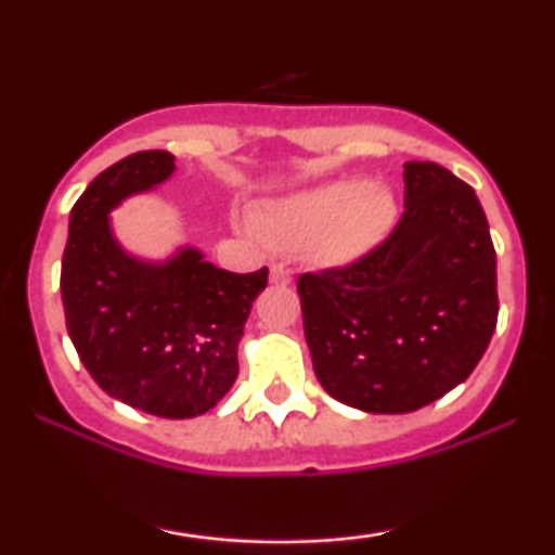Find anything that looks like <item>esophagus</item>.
<instances>
[{"label":"esophagus","instance_id":"obj_1","mask_svg":"<svg viewBox=\"0 0 555 555\" xmlns=\"http://www.w3.org/2000/svg\"><path fill=\"white\" fill-rule=\"evenodd\" d=\"M292 269L286 263H271V284H289Z\"/></svg>","mask_w":555,"mask_h":555}]
</instances>
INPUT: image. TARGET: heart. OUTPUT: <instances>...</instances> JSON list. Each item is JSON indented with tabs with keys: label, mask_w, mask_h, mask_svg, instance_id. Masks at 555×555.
<instances>
[{
	"label": "heart",
	"mask_w": 555,
	"mask_h": 555,
	"mask_svg": "<svg viewBox=\"0 0 555 555\" xmlns=\"http://www.w3.org/2000/svg\"><path fill=\"white\" fill-rule=\"evenodd\" d=\"M397 216L388 190L360 177L282 197L258 211V229L273 245L305 250L318 263H349L386 237Z\"/></svg>",
	"instance_id": "heart-1"
}]
</instances>
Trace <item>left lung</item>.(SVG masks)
<instances>
[{"instance_id":"8db88e82","label":"left lung","mask_w":555,"mask_h":555,"mask_svg":"<svg viewBox=\"0 0 555 555\" xmlns=\"http://www.w3.org/2000/svg\"><path fill=\"white\" fill-rule=\"evenodd\" d=\"M313 371L334 399L415 412L460 386L499 321L495 250L475 190L441 164L404 167V214L352 263L299 273Z\"/></svg>"}]
</instances>
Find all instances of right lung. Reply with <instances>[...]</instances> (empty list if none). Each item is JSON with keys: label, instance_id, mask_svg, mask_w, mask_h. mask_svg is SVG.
I'll return each instance as SVG.
<instances>
[{"label": "right lung", "instance_id": "1", "mask_svg": "<svg viewBox=\"0 0 555 555\" xmlns=\"http://www.w3.org/2000/svg\"><path fill=\"white\" fill-rule=\"evenodd\" d=\"M171 171L169 151H138L88 184L69 211L60 284L67 334L95 384L149 415L184 420L232 388L242 328L269 269H216L193 247L162 266L127 256L106 214Z\"/></svg>", "mask_w": 555, "mask_h": 555}]
</instances>
